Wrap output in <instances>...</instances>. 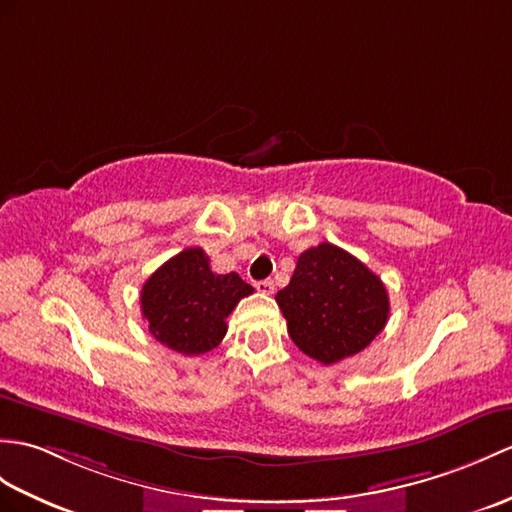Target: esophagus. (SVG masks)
<instances>
[{"mask_svg": "<svg viewBox=\"0 0 512 512\" xmlns=\"http://www.w3.org/2000/svg\"><path fill=\"white\" fill-rule=\"evenodd\" d=\"M255 288H257L261 294H272V292H275V283H272L270 279H264V281H257Z\"/></svg>", "mask_w": 512, "mask_h": 512, "instance_id": "obj_1", "label": "esophagus"}]
</instances>
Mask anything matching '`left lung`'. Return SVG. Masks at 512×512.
<instances>
[{
    "label": "left lung",
    "mask_w": 512,
    "mask_h": 512,
    "mask_svg": "<svg viewBox=\"0 0 512 512\" xmlns=\"http://www.w3.org/2000/svg\"><path fill=\"white\" fill-rule=\"evenodd\" d=\"M277 303L305 355L336 364L360 353L388 323L386 285L358 257L323 242L307 248Z\"/></svg>",
    "instance_id": "8db88e82"
}]
</instances>
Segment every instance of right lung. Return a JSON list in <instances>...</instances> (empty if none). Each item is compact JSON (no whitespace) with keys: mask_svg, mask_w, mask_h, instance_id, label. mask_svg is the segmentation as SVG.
Wrapping results in <instances>:
<instances>
[{"mask_svg":"<svg viewBox=\"0 0 512 512\" xmlns=\"http://www.w3.org/2000/svg\"><path fill=\"white\" fill-rule=\"evenodd\" d=\"M253 292L237 272H213L202 248H185L144 283L141 314L165 347L202 355L218 347L227 334V316Z\"/></svg>","mask_w":512,"mask_h":512,"instance_id":"add662e5","label":"right lung"}]
</instances>
